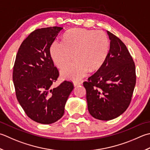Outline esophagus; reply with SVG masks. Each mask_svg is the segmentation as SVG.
I'll return each instance as SVG.
<instances>
[{"mask_svg": "<svg viewBox=\"0 0 150 150\" xmlns=\"http://www.w3.org/2000/svg\"><path fill=\"white\" fill-rule=\"evenodd\" d=\"M81 84H82V83L80 81H74V82H73V85H74L75 86H78V85H80Z\"/></svg>", "mask_w": 150, "mask_h": 150, "instance_id": "esophagus-1", "label": "esophagus"}]
</instances>
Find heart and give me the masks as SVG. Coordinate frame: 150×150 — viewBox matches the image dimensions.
<instances>
[{"label": "heart", "mask_w": 150, "mask_h": 150, "mask_svg": "<svg viewBox=\"0 0 150 150\" xmlns=\"http://www.w3.org/2000/svg\"><path fill=\"white\" fill-rule=\"evenodd\" d=\"M110 48L109 40L102 30L75 28L64 35L63 43L55 41L51 45L50 52L52 60L59 68H64L63 78L77 80L88 71L100 68L106 60Z\"/></svg>", "instance_id": "obj_1"}]
</instances>
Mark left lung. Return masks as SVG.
Segmentation results:
<instances>
[{
    "label": "left lung",
    "mask_w": 150,
    "mask_h": 150,
    "mask_svg": "<svg viewBox=\"0 0 150 150\" xmlns=\"http://www.w3.org/2000/svg\"><path fill=\"white\" fill-rule=\"evenodd\" d=\"M107 34L110 42L107 59L83 83L90 114L107 121L126 110L136 84L135 65L127 47L115 35L108 31Z\"/></svg>",
    "instance_id": "1"
}]
</instances>
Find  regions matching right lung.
Returning <instances> with one entry per match:
<instances>
[{"mask_svg":"<svg viewBox=\"0 0 150 150\" xmlns=\"http://www.w3.org/2000/svg\"><path fill=\"white\" fill-rule=\"evenodd\" d=\"M62 27L35 30L23 41L16 55L13 70L16 94L29 118L42 124H51L64 114L73 83L64 81L51 88L59 76L50 53V47Z\"/></svg>","mask_w":150,"mask_h":150,"instance_id":"right-lung-1","label":"right lung"}]
</instances>
